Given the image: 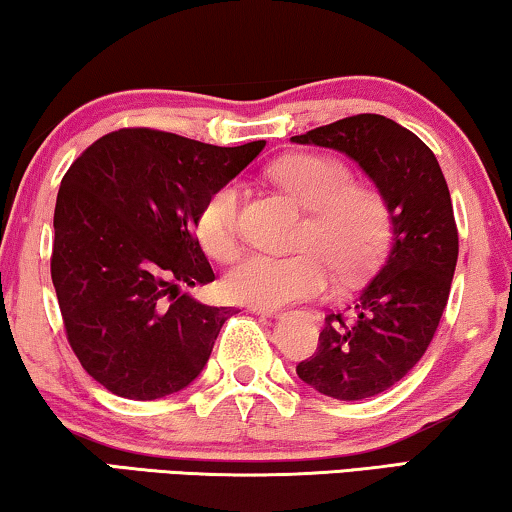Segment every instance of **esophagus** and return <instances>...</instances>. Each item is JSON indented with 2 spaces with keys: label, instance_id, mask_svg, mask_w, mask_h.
<instances>
[{
  "label": "esophagus",
  "instance_id": "esophagus-1",
  "mask_svg": "<svg viewBox=\"0 0 512 512\" xmlns=\"http://www.w3.org/2000/svg\"><path fill=\"white\" fill-rule=\"evenodd\" d=\"M250 311H255V313H262V315H269V318H273V315H280L283 311H278V308H250Z\"/></svg>",
  "mask_w": 512,
  "mask_h": 512
}]
</instances>
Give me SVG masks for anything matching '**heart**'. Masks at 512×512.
Listing matches in <instances>:
<instances>
[{"mask_svg": "<svg viewBox=\"0 0 512 512\" xmlns=\"http://www.w3.org/2000/svg\"><path fill=\"white\" fill-rule=\"evenodd\" d=\"M276 183L308 208L297 255H250L225 278L232 301L278 308L320 294L329 285V264L343 278L371 271L390 239V206L383 190L352 181L343 160L327 153H292L271 167ZM239 185L222 183L201 201L194 234L208 257L232 262L241 250Z\"/></svg>", "mask_w": 512, "mask_h": 512, "instance_id": "1", "label": "heart"}]
</instances>
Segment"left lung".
Listing matches in <instances>:
<instances>
[{
    "label": "left lung",
    "instance_id": "1",
    "mask_svg": "<svg viewBox=\"0 0 512 512\" xmlns=\"http://www.w3.org/2000/svg\"><path fill=\"white\" fill-rule=\"evenodd\" d=\"M292 141L352 157L390 206L392 243L378 273L343 311L327 313L318 350L297 364L327 397H376L420 362L448 304L459 255L448 183L427 143L385 115H350Z\"/></svg>",
    "mask_w": 512,
    "mask_h": 512
}]
</instances>
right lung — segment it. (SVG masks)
<instances>
[{
	"mask_svg": "<svg viewBox=\"0 0 512 512\" xmlns=\"http://www.w3.org/2000/svg\"><path fill=\"white\" fill-rule=\"evenodd\" d=\"M262 148L125 127L85 148L64 174L50 276L71 350L109 392L162 399L204 369L234 308L181 292L215 280L194 215Z\"/></svg>",
	"mask_w": 512,
	"mask_h": 512,
	"instance_id": "right-lung-1",
	"label": "right lung"
}]
</instances>
